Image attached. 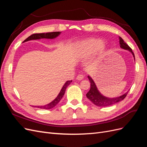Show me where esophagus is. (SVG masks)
I'll return each instance as SVG.
<instances>
[{
	"label": "esophagus",
	"instance_id": "34e87169",
	"mask_svg": "<svg viewBox=\"0 0 147 147\" xmlns=\"http://www.w3.org/2000/svg\"><path fill=\"white\" fill-rule=\"evenodd\" d=\"M84 78V75H78V76L76 77V79L78 80H82Z\"/></svg>",
	"mask_w": 147,
	"mask_h": 147
}]
</instances>
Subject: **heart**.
I'll use <instances>...</instances> for the list:
<instances>
[{
  "instance_id": "b5f03b06",
  "label": "heart",
  "mask_w": 147,
  "mask_h": 147,
  "mask_svg": "<svg viewBox=\"0 0 147 147\" xmlns=\"http://www.w3.org/2000/svg\"><path fill=\"white\" fill-rule=\"evenodd\" d=\"M74 47L78 56H85L91 53L94 56H99L105 52L106 44L103 40L90 38L76 43Z\"/></svg>"
}]
</instances>
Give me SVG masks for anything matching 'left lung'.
<instances>
[{
    "instance_id": "left-lung-1",
    "label": "left lung",
    "mask_w": 147,
    "mask_h": 147,
    "mask_svg": "<svg viewBox=\"0 0 147 147\" xmlns=\"http://www.w3.org/2000/svg\"><path fill=\"white\" fill-rule=\"evenodd\" d=\"M119 39L120 47L123 49H124V50H127L128 51H129L132 54L134 58L135 59V56H134V53H133L132 51V49L124 42V40L121 37H119ZM88 78L91 83V88H90V91H89L86 94V97H88V99H90L92 102L93 104L97 106L107 107V106L113 105L115 104H117L118 102L121 101L125 98L128 93V92H127L125 93V94H124L119 97H113V98H109V97H107L102 95L99 91V90H97L94 82L93 81V80L91 78L90 76H89L88 75Z\"/></svg>"
}]
</instances>
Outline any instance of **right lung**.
Segmentation results:
<instances>
[{"mask_svg":"<svg viewBox=\"0 0 147 147\" xmlns=\"http://www.w3.org/2000/svg\"><path fill=\"white\" fill-rule=\"evenodd\" d=\"M61 33V32H47V33L34 34L32 35H30L29 37L26 38L23 42V43L26 42H28L29 40H37V39H41V38L53 39V38H55L57 37L58 35H60ZM72 82V80L67 81L64 83L63 88H62L60 92L59 93V94L57 95V96L56 97V98L53 100L51 102H50V103H49L45 105L35 106V107H37L39 109H51L53 107H55L57 104H58V102L61 100V99L63 98V96L64 95V93H65L67 87Z\"/></svg>","mask_w":147,"mask_h":147,"instance_id":"right-lung-1","label":"right lung"}]
</instances>
